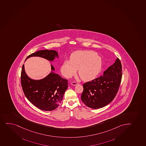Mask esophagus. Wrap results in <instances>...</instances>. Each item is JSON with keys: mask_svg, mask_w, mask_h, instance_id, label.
I'll return each instance as SVG.
<instances>
[{"mask_svg": "<svg viewBox=\"0 0 146 146\" xmlns=\"http://www.w3.org/2000/svg\"><path fill=\"white\" fill-rule=\"evenodd\" d=\"M78 84V83L76 82H71V84H72V85H77Z\"/></svg>", "mask_w": 146, "mask_h": 146, "instance_id": "1", "label": "esophagus"}]
</instances>
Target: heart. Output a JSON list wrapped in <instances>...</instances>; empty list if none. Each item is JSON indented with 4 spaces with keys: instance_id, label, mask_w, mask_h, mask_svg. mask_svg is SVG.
Returning <instances> with one entry per match:
<instances>
[{
    "instance_id": "b5f03b06",
    "label": "heart",
    "mask_w": 146,
    "mask_h": 146,
    "mask_svg": "<svg viewBox=\"0 0 146 146\" xmlns=\"http://www.w3.org/2000/svg\"><path fill=\"white\" fill-rule=\"evenodd\" d=\"M102 59L93 51L79 50L73 53L70 61H64L61 67L62 74L67 78L79 74L82 80L89 81L95 79L102 68Z\"/></svg>"
}]
</instances>
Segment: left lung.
<instances>
[{"instance_id":"left-lung-1","label":"left lung","mask_w":146,"mask_h":146,"mask_svg":"<svg viewBox=\"0 0 146 146\" xmlns=\"http://www.w3.org/2000/svg\"><path fill=\"white\" fill-rule=\"evenodd\" d=\"M122 65L119 59L103 72L102 75L84 84L81 96L83 103L89 108H102L116 96L121 84Z\"/></svg>"}]
</instances>
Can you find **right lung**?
<instances>
[{
	"label": "right lung",
	"mask_w": 146,
	"mask_h": 146,
	"mask_svg": "<svg viewBox=\"0 0 146 146\" xmlns=\"http://www.w3.org/2000/svg\"><path fill=\"white\" fill-rule=\"evenodd\" d=\"M33 56H39L52 61L58 56L56 51L42 50L30 54L26 60ZM51 70H55L52 65ZM67 82L66 79L53 72L42 80H33L27 75L24 65L22 66L21 84L23 92L28 100L41 110L52 111L59 106L68 87Z\"/></svg>",
	"instance_id": "add662e5"
}]
</instances>
